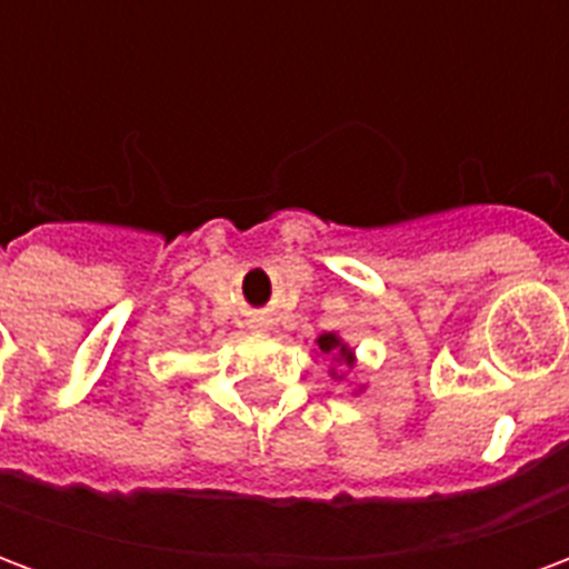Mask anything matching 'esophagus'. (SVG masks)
Masks as SVG:
<instances>
[{"label": "esophagus", "mask_w": 569, "mask_h": 569, "mask_svg": "<svg viewBox=\"0 0 569 569\" xmlns=\"http://www.w3.org/2000/svg\"><path fill=\"white\" fill-rule=\"evenodd\" d=\"M252 329H264V320H252Z\"/></svg>", "instance_id": "esophagus-1"}]
</instances>
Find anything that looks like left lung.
<instances>
[{
    "label": "left lung",
    "instance_id": "1",
    "mask_svg": "<svg viewBox=\"0 0 569 569\" xmlns=\"http://www.w3.org/2000/svg\"><path fill=\"white\" fill-rule=\"evenodd\" d=\"M317 347H320V353H329V357H335L338 362H345V366H353V350H350V347H347L345 341H341V338H338L335 332L320 335V338H317ZM332 375H335V371H332ZM335 378H338V375H335Z\"/></svg>",
    "mask_w": 569,
    "mask_h": 569
}]
</instances>
